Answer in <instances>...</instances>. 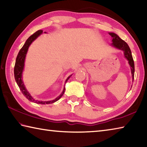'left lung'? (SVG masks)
<instances>
[{"instance_id": "obj_1", "label": "left lung", "mask_w": 147, "mask_h": 147, "mask_svg": "<svg viewBox=\"0 0 147 147\" xmlns=\"http://www.w3.org/2000/svg\"><path fill=\"white\" fill-rule=\"evenodd\" d=\"M109 34L113 38V43L112 45L115 47L117 48L120 50H121L124 52V56L125 58H127V60L129 61V63L130 66H131V73H132V80H134V63L133 58L132 56V53L130 49L129 45L125 41L121 40V38L118 36L117 34L113 32H109Z\"/></svg>"}]
</instances>
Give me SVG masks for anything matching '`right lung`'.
I'll list each match as a JSON object with an SVG mask.
<instances>
[{
  "mask_svg": "<svg viewBox=\"0 0 147 147\" xmlns=\"http://www.w3.org/2000/svg\"><path fill=\"white\" fill-rule=\"evenodd\" d=\"M43 32L42 30H39L38 31L34 33L32 35L30 36L27 40L26 41V43L24 45V46L22 47V48L20 49V51H19L18 56L16 57V62H15V68H14V75H15V81L17 83V84L19 88L21 90L22 93H23V95L26 96V97L30 101H32L33 102H35V103L37 104H52L54 103V102L57 101L61 96H63V94L65 93V88H64L63 90L62 93L61 95L57 97L55 100H53L51 101H38L36 100L33 99L31 95H30L29 93L27 91V90L25 88L23 81L22 80V71H23L24 70V61H25V58H26V56L27 54V52L28 51V48L29 45L31 44V43L34 41L36 38L38 36H40L41 33ZM71 76H69L67 79L66 80V82L69 79V78L71 77Z\"/></svg>",
  "mask_w": 147,
  "mask_h": 147,
  "instance_id": "add662e5",
  "label": "right lung"
}]
</instances>
